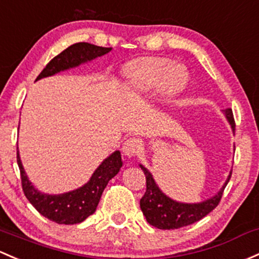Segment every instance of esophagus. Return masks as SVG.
Returning a JSON list of instances; mask_svg holds the SVG:
<instances>
[{
	"mask_svg": "<svg viewBox=\"0 0 259 259\" xmlns=\"http://www.w3.org/2000/svg\"><path fill=\"white\" fill-rule=\"evenodd\" d=\"M141 148V141L138 138H129L122 144L121 151L125 156H134L137 155Z\"/></svg>",
	"mask_w": 259,
	"mask_h": 259,
	"instance_id": "1",
	"label": "esophagus"
}]
</instances>
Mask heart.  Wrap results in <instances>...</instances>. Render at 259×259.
Here are the masks:
<instances>
[{"mask_svg": "<svg viewBox=\"0 0 259 259\" xmlns=\"http://www.w3.org/2000/svg\"><path fill=\"white\" fill-rule=\"evenodd\" d=\"M185 74L174 62L162 58H151L130 68L126 74V85L135 94H144L162 85L166 94L171 95L184 87Z\"/></svg>", "mask_w": 259, "mask_h": 259, "instance_id": "heart-1", "label": "heart"}]
</instances>
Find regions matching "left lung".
<instances>
[{"label":"left lung","instance_id":"1","mask_svg":"<svg viewBox=\"0 0 259 259\" xmlns=\"http://www.w3.org/2000/svg\"><path fill=\"white\" fill-rule=\"evenodd\" d=\"M226 119L230 122L231 127L235 132V119L231 109L223 110ZM141 170L144 171L146 178V191L145 195L140 200V208L145 216L146 221L154 227L160 230H176V228L185 227V226L192 225V223L200 221L201 219L208 214L221 201L223 190L227 186L230 181L232 171L226 180L222 189L217 192L213 197L207 198L206 201L198 203H184L172 200L166 196L155 182L150 171L143 165H140Z\"/></svg>","mask_w":259,"mask_h":259}]
</instances>
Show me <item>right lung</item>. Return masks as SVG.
<instances>
[{"label":"right lung","mask_w":259,"mask_h":259,"mask_svg":"<svg viewBox=\"0 0 259 259\" xmlns=\"http://www.w3.org/2000/svg\"><path fill=\"white\" fill-rule=\"evenodd\" d=\"M110 51L111 48L99 47V46L91 45V43H75V45L69 46L58 56L54 57L40 72L36 80L51 77L62 70L75 68L78 65L87 63V62L93 61L98 57L109 53ZM17 164L20 167L22 189H23L24 196L33 205V207L46 219L59 223V225H75V223L83 222L87 217L94 213L103 191L107 187L108 182L119 172L122 166V161L120 151H114L110 156H108L98 166L91 180L85 185H83L79 189L61 195L42 194L32 185V182L27 178L23 166H22L18 148Z\"/></svg>","instance_id":"1"}]
</instances>
